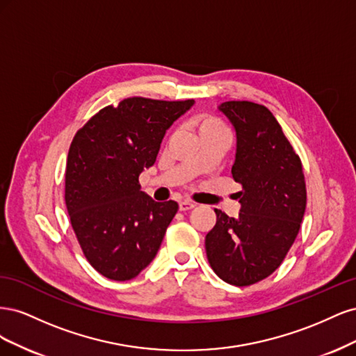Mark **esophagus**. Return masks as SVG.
Returning a JSON list of instances; mask_svg holds the SVG:
<instances>
[{
  "instance_id": "obj_1",
  "label": "esophagus",
  "mask_w": 356,
  "mask_h": 356,
  "mask_svg": "<svg viewBox=\"0 0 356 356\" xmlns=\"http://www.w3.org/2000/svg\"><path fill=\"white\" fill-rule=\"evenodd\" d=\"M196 207V203H193L190 200H181L179 202V211H188Z\"/></svg>"
}]
</instances>
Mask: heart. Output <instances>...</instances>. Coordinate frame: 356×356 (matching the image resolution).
<instances>
[{
    "instance_id": "1",
    "label": "heart",
    "mask_w": 356,
    "mask_h": 356,
    "mask_svg": "<svg viewBox=\"0 0 356 356\" xmlns=\"http://www.w3.org/2000/svg\"><path fill=\"white\" fill-rule=\"evenodd\" d=\"M199 136L207 135V134H215V132H225L227 129L218 120V118L211 117V115H202L195 122Z\"/></svg>"
}]
</instances>
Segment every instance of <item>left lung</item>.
Listing matches in <instances>:
<instances>
[{
    "mask_svg": "<svg viewBox=\"0 0 356 356\" xmlns=\"http://www.w3.org/2000/svg\"><path fill=\"white\" fill-rule=\"evenodd\" d=\"M236 132L232 175L242 190L241 212L215 209L204 248L224 282L246 286L272 275L293 246L306 211L301 161L266 106L248 101L218 105Z\"/></svg>",
    "mask_w": 356,
    "mask_h": 356,
    "instance_id": "left-lung-1",
    "label": "left lung"
}]
</instances>
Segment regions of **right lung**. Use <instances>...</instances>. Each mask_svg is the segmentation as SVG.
Listing matches in <instances>:
<instances>
[{"label":"right lung","instance_id":"obj_1","mask_svg":"<svg viewBox=\"0 0 356 356\" xmlns=\"http://www.w3.org/2000/svg\"><path fill=\"white\" fill-rule=\"evenodd\" d=\"M195 101L127 98L105 106L75 134L65 203L81 250L102 276L129 281L154 260L175 200L156 202L139 175L154 165L168 129Z\"/></svg>","mask_w":356,"mask_h":356}]
</instances>
